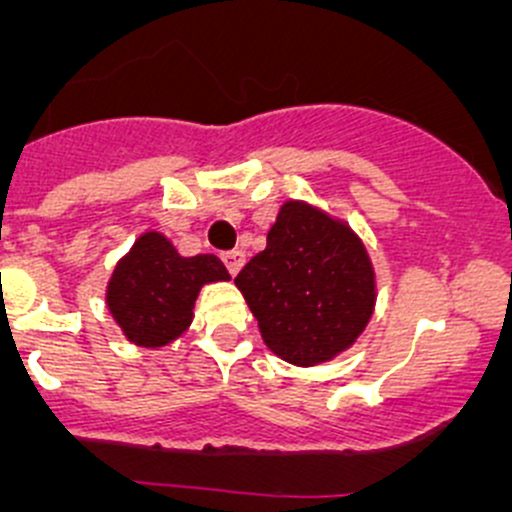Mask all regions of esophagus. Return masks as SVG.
<instances>
[{
	"instance_id": "34e87169",
	"label": "esophagus",
	"mask_w": 512,
	"mask_h": 512,
	"mask_svg": "<svg viewBox=\"0 0 512 512\" xmlns=\"http://www.w3.org/2000/svg\"><path fill=\"white\" fill-rule=\"evenodd\" d=\"M223 262H225L227 270H230V275H237V272H240V267L245 265V252L242 250L223 252Z\"/></svg>"
}]
</instances>
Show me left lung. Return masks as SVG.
Masks as SVG:
<instances>
[{
    "instance_id": "left-lung-1",
    "label": "left lung",
    "mask_w": 512,
    "mask_h": 512,
    "mask_svg": "<svg viewBox=\"0 0 512 512\" xmlns=\"http://www.w3.org/2000/svg\"><path fill=\"white\" fill-rule=\"evenodd\" d=\"M267 349L294 366L347 352L374 314L376 275L364 242L344 220L287 200L267 247L235 277Z\"/></svg>"
}]
</instances>
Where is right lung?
Here are the masks:
<instances>
[{
  "label": "right lung",
  "instance_id": "right-lung-1",
  "mask_svg": "<svg viewBox=\"0 0 512 512\" xmlns=\"http://www.w3.org/2000/svg\"><path fill=\"white\" fill-rule=\"evenodd\" d=\"M225 280L230 275L215 255L183 257L163 232L148 230L118 260L106 307L128 342L160 349L190 327L203 285Z\"/></svg>",
  "mask_w": 512,
  "mask_h": 512
}]
</instances>
